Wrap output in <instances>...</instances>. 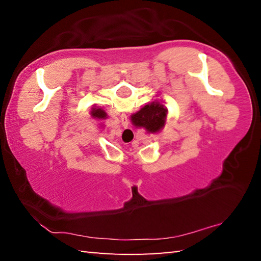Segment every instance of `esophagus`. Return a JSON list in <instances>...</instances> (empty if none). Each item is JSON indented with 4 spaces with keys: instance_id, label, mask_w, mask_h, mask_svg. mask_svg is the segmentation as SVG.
<instances>
[{
    "instance_id": "obj_1",
    "label": "esophagus",
    "mask_w": 261,
    "mask_h": 261,
    "mask_svg": "<svg viewBox=\"0 0 261 261\" xmlns=\"http://www.w3.org/2000/svg\"><path fill=\"white\" fill-rule=\"evenodd\" d=\"M121 122L123 127H127V125H129V120H127V116L125 114L121 115Z\"/></svg>"
}]
</instances>
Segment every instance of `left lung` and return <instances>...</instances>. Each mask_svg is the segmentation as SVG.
<instances>
[{
    "instance_id": "8db88e82",
    "label": "left lung",
    "mask_w": 261,
    "mask_h": 261,
    "mask_svg": "<svg viewBox=\"0 0 261 261\" xmlns=\"http://www.w3.org/2000/svg\"><path fill=\"white\" fill-rule=\"evenodd\" d=\"M91 117L94 118V120H98V121H103L106 118H108V115L106 113V110L101 107H98V106H93L91 109Z\"/></svg>"
}]
</instances>
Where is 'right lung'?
<instances>
[{
	"label": "right lung",
	"mask_w": 261,
	"mask_h": 261,
	"mask_svg": "<svg viewBox=\"0 0 261 261\" xmlns=\"http://www.w3.org/2000/svg\"><path fill=\"white\" fill-rule=\"evenodd\" d=\"M168 109L161 94L131 115V123L136 127H144L148 134H158L166 125Z\"/></svg>",
	"instance_id": "obj_1"
}]
</instances>
